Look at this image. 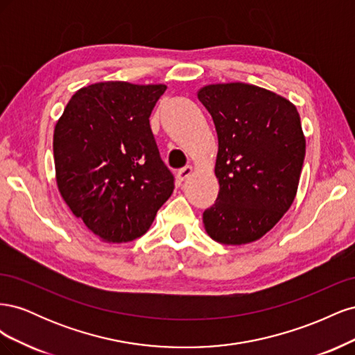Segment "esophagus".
Masks as SVG:
<instances>
[{
  "label": "esophagus",
  "mask_w": 355,
  "mask_h": 355,
  "mask_svg": "<svg viewBox=\"0 0 355 355\" xmlns=\"http://www.w3.org/2000/svg\"><path fill=\"white\" fill-rule=\"evenodd\" d=\"M192 171H194V167H192V166H185L184 168H180V170L178 171V179H179L180 182L185 180L188 176L192 175Z\"/></svg>",
  "instance_id": "esophagus-1"
}]
</instances>
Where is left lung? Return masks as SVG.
Masks as SVG:
<instances>
[{
	"mask_svg": "<svg viewBox=\"0 0 355 355\" xmlns=\"http://www.w3.org/2000/svg\"><path fill=\"white\" fill-rule=\"evenodd\" d=\"M198 101L218 133L219 194L202 213L210 239L241 245L262 239L292 206L305 158L296 106L253 84L204 85Z\"/></svg>",
	"mask_w": 355,
	"mask_h": 355,
	"instance_id": "1",
	"label": "left lung"
}]
</instances>
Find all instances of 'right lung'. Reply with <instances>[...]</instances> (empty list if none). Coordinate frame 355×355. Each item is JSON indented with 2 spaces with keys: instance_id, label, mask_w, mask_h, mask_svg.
I'll return each mask as SVG.
<instances>
[{
  "instance_id": "obj_1",
  "label": "right lung",
  "mask_w": 355,
  "mask_h": 355,
  "mask_svg": "<svg viewBox=\"0 0 355 355\" xmlns=\"http://www.w3.org/2000/svg\"><path fill=\"white\" fill-rule=\"evenodd\" d=\"M164 84L103 81L68 102L53 135L56 184L67 206L106 243L144 235L173 192L149 125Z\"/></svg>"
}]
</instances>
